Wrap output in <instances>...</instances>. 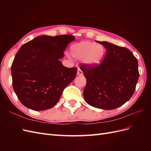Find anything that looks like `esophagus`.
<instances>
[{
    "mask_svg": "<svg viewBox=\"0 0 151 151\" xmlns=\"http://www.w3.org/2000/svg\"><path fill=\"white\" fill-rule=\"evenodd\" d=\"M77 74L78 75V76H81V75H83V71H82V70H81V68H78V70H77Z\"/></svg>",
    "mask_w": 151,
    "mask_h": 151,
    "instance_id": "obj_1",
    "label": "esophagus"
}]
</instances>
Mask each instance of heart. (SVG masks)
<instances>
[{
	"label": "heart",
	"mask_w": 151,
	"mask_h": 151,
	"mask_svg": "<svg viewBox=\"0 0 151 151\" xmlns=\"http://www.w3.org/2000/svg\"><path fill=\"white\" fill-rule=\"evenodd\" d=\"M71 55L77 60H83L87 65L95 67L103 61L106 53L104 47L101 43L90 41H83L70 47Z\"/></svg>",
	"instance_id": "heart-1"
}]
</instances>
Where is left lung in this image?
Masks as SVG:
<instances>
[{"instance_id":"8db88e82","label":"left lung","mask_w":151,"mask_h":151,"mask_svg":"<svg viewBox=\"0 0 151 151\" xmlns=\"http://www.w3.org/2000/svg\"><path fill=\"white\" fill-rule=\"evenodd\" d=\"M106 50L99 65L85 64L81 69L86 79L83 96L86 103L103 109H114L131 98L139 77L138 61L129 49L99 42Z\"/></svg>"}]
</instances>
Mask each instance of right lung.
<instances>
[{"label":"right lung","mask_w":151,"mask_h":151,"mask_svg":"<svg viewBox=\"0 0 151 151\" xmlns=\"http://www.w3.org/2000/svg\"><path fill=\"white\" fill-rule=\"evenodd\" d=\"M74 36H39L18 50L11 66L13 89L21 103L35 111L53 107L75 79L76 67L60 61Z\"/></svg>","instance_id":"right-lung-1"}]
</instances>
